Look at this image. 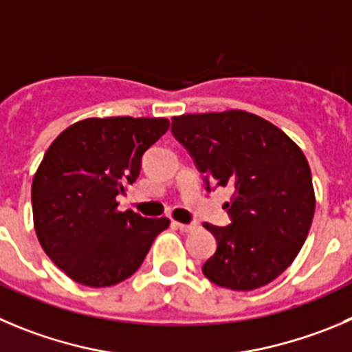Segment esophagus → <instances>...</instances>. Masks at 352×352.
<instances>
[{"label":"esophagus","mask_w":352,"mask_h":352,"mask_svg":"<svg viewBox=\"0 0 352 352\" xmlns=\"http://www.w3.org/2000/svg\"><path fill=\"white\" fill-rule=\"evenodd\" d=\"M173 226H175L177 229H180L182 232H191V231H195L196 228H198L196 224H182V222H173Z\"/></svg>","instance_id":"esophagus-1"}]
</instances>
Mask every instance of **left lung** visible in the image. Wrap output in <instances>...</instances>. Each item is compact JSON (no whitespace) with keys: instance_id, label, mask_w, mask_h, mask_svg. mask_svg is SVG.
<instances>
[{"instance_id":"obj_1","label":"left lung","mask_w":352,"mask_h":352,"mask_svg":"<svg viewBox=\"0 0 352 352\" xmlns=\"http://www.w3.org/2000/svg\"><path fill=\"white\" fill-rule=\"evenodd\" d=\"M172 131L206 182L232 189L231 226L203 224L217 239L203 274L238 292L271 283L313 224L316 196L302 149L271 121L241 109L173 116Z\"/></svg>"}]
</instances>
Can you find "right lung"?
I'll return each instance as SVG.
<instances>
[{
  "mask_svg": "<svg viewBox=\"0 0 352 352\" xmlns=\"http://www.w3.org/2000/svg\"><path fill=\"white\" fill-rule=\"evenodd\" d=\"M168 126L166 118H87L65 128L43 156L31 187L34 231L76 283L102 288L130 278L170 226L166 217L120 212L116 199Z\"/></svg>",
  "mask_w": 352,
  "mask_h": 352,
  "instance_id": "right-lung-1",
  "label": "right lung"
}]
</instances>
